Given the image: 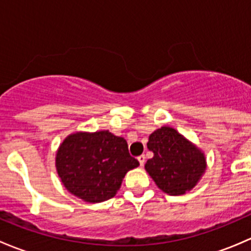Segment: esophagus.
Listing matches in <instances>:
<instances>
[{
	"label": "esophagus",
	"instance_id": "esophagus-1",
	"mask_svg": "<svg viewBox=\"0 0 251 251\" xmlns=\"http://www.w3.org/2000/svg\"><path fill=\"white\" fill-rule=\"evenodd\" d=\"M137 159H138V161H140L141 166H143L144 165V161H146V155H144V154H142V155L138 156Z\"/></svg>",
	"mask_w": 251,
	"mask_h": 251
}]
</instances>
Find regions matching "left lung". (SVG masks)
I'll list each match as a JSON object with an SVG mask.
<instances>
[{
    "instance_id": "8db88e82",
    "label": "left lung",
    "mask_w": 251,
    "mask_h": 251,
    "mask_svg": "<svg viewBox=\"0 0 251 251\" xmlns=\"http://www.w3.org/2000/svg\"><path fill=\"white\" fill-rule=\"evenodd\" d=\"M147 147L154 156L147 160L144 169L169 196L191 191L206 170L203 151L170 126L154 131Z\"/></svg>"
}]
</instances>
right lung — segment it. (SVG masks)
Listing matches in <instances>:
<instances>
[{"mask_svg":"<svg viewBox=\"0 0 251 251\" xmlns=\"http://www.w3.org/2000/svg\"><path fill=\"white\" fill-rule=\"evenodd\" d=\"M140 165L130 155L127 142L108 130L75 132L55 154V168L65 188L87 203L113 198L127 171Z\"/></svg>","mask_w":251,"mask_h":251,"instance_id":"right-lung-1","label":"right lung"}]
</instances>
